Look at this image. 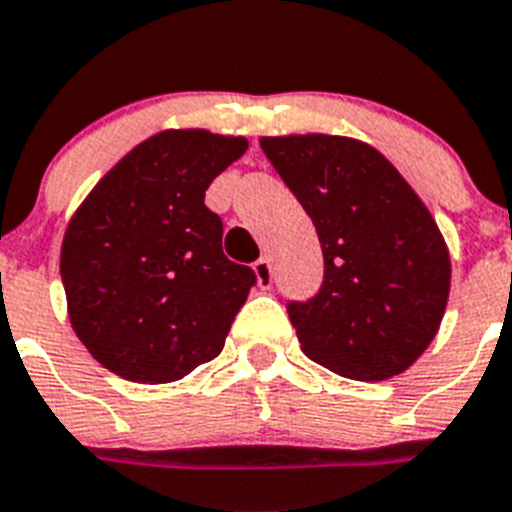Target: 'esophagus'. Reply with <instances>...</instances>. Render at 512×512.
<instances>
[{
	"instance_id": "34e87169",
	"label": "esophagus",
	"mask_w": 512,
	"mask_h": 512,
	"mask_svg": "<svg viewBox=\"0 0 512 512\" xmlns=\"http://www.w3.org/2000/svg\"><path fill=\"white\" fill-rule=\"evenodd\" d=\"M252 268H255V278L260 283V289H268L270 283H273V268H270L268 257H260Z\"/></svg>"
}]
</instances>
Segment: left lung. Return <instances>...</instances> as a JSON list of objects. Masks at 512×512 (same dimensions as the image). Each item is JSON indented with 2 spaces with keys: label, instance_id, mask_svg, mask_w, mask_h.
<instances>
[{
  "label": "left lung",
  "instance_id": "1",
  "mask_svg": "<svg viewBox=\"0 0 512 512\" xmlns=\"http://www.w3.org/2000/svg\"><path fill=\"white\" fill-rule=\"evenodd\" d=\"M315 223L325 281L289 302L312 362L351 380H388L427 351L450 294L448 244L427 205L372 145L341 135L260 137Z\"/></svg>",
  "mask_w": 512,
  "mask_h": 512
}]
</instances>
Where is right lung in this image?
Wrapping results in <instances>:
<instances>
[{
    "mask_svg": "<svg viewBox=\"0 0 512 512\" xmlns=\"http://www.w3.org/2000/svg\"><path fill=\"white\" fill-rule=\"evenodd\" d=\"M244 150V137L163 130L70 218L59 270L72 330L114 375L161 385L221 354L255 273L223 255L205 190Z\"/></svg>",
    "mask_w": 512,
    "mask_h": 512,
    "instance_id": "right-lung-1",
    "label": "right lung"
}]
</instances>
